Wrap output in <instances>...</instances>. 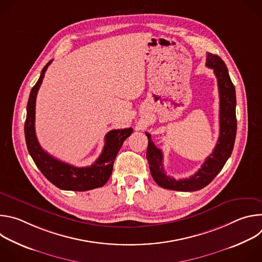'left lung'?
Here are the masks:
<instances>
[{
	"mask_svg": "<svg viewBox=\"0 0 262 262\" xmlns=\"http://www.w3.org/2000/svg\"><path fill=\"white\" fill-rule=\"evenodd\" d=\"M206 66L213 69L217 80L220 94V136L212 154L206 158L201 168L189 178L176 180L170 177L164 171L162 150L151 141L150 134L146 133L148 138L146 157L149 169L155 181L167 190L194 192L203 189L220 173L233 150L236 136L235 88L229 77L225 62L219 56L208 53Z\"/></svg>",
	"mask_w": 262,
	"mask_h": 262,
	"instance_id": "left-lung-1",
	"label": "left lung"
}]
</instances>
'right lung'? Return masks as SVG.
Masks as SVG:
<instances>
[{
    "instance_id": "1",
    "label": "right lung",
    "mask_w": 262,
    "mask_h": 262,
    "mask_svg": "<svg viewBox=\"0 0 262 262\" xmlns=\"http://www.w3.org/2000/svg\"><path fill=\"white\" fill-rule=\"evenodd\" d=\"M52 63L50 61L41 70L39 80L32 88L28 104L27 118L25 122V137L28 151L35 165L41 173L57 188L65 191H89L100 188L110 178L113 171V164L116 156L127 137L133 133V128L110 130L104 137V146L99 158L89 167H74L61 162L47 151L38 143L35 134V103L37 92L45 78V73Z\"/></svg>"
}]
</instances>
